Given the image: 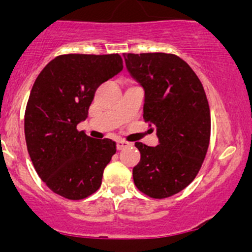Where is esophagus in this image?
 <instances>
[{"mask_svg": "<svg viewBox=\"0 0 252 252\" xmlns=\"http://www.w3.org/2000/svg\"><path fill=\"white\" fill-rule=\"evenodd\" d=\"M129 145H130L129 142H126L124 140H118V141H117V149L123 150V149H126V147H128Z\"/></svg>", "mask_w": 252, "mask_h": 252, "instance_id": "1", "label": "esophagus"}]
</instances>
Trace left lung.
<instances>
[{
    "label": "left lung",
    "instance_id": "8db88e82",
    "mask_svg": "<svg viewBox=\"0 0 252 252\" xmlns=\"http://www.w3.org/2000/svg\"><path fill=\"white\" fill-rule=\"evenodd\" d=\"M126 69L145 90L144 121L159 144L135 142L140 162L135 187L152 199L178 194L195 179L211 135V114L201 81L185 61L172 53H124Z\"/></svg>",
    "mask_w": 252,
    "mask_h": 252
}]
</instances>
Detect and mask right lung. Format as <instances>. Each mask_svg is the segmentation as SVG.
<instances>
[{"label":"right lung","mask_w":252,"mask_h":252,"mask_svg":"<svg viewBox=\"0 0 252 252\" xmlns=\"http://www.w3.org/2000/svg\"><path fill=\"white\" fill-rule=\"evenodd\" d=\"M122 69L118 53H69L37 75L25 108V141L35 171L55 194L81 200L101 187L116 142L90 138L77 126L88 117L96 89Z\"/></svg>","instance_id":"obj_1"}]
</instances>
